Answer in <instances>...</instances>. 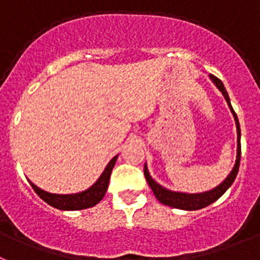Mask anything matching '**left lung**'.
<instances>
[{"mask_svg":"<svg viewBox=\"0 0 260 260\" xmlns=\"http://www.w3.org/2000/svg\"><path fill=\"white\" fill-rule=\"evenodd\" d=\"M209 78L211 79V82L214 83L217 88L219 89L222 92V95L224 96L226 102L229 104V108L230 111L233 112V116H234L235 120V125H237V160H235V165L233 168V171L230 172L228 177L224 178L222 181L221 184L218 185L217 187L214 189H211L209 191H204V193H193V194H189V193H180V191H172L167 187L161 186L160 184H157L156 181L153 178L150 177L149 172H148V168H147V164L144 165V176L147 178V182L148 185L150 186L152 191L154 193L156 198L160 201L161 204L167 205V206H171V208H176V209H181V210H198V209H202V208H206L209 206L210 204L215 202L218 198L221 197L222 194L224 191L228 190L229 187L233 185L234 182L235 177H237L238 174V169H239V162H241V126H239V121H238V117H237V113L234 112L233 110V107H231L230 103V98H229V93L224 88L223 83L221 80L218 79L217 76L211 75L209 74Z\"/></svg>","mask_w":260,"mask_h":260,"instance_id":"1","label":"left lung"}]
</instances>
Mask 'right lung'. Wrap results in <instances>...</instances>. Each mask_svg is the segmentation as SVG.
Segmentation results:
<instances>
[{"label":"right lung","instance_id":"obj_1","mask_svg":"<svg viewBox=\"0 0 260 260\" xmlns=\"http://www.w3.org/2000/svg\"><path fill=\"white\" fill-rule=\"evenodd\" d=\"M116 160L117 156H115L108 162V165L106 167L102 176L98 178L96 182L91 187H88L87 190L80 191V193L52 194L39 189L37 185L32 184L31 181H29V182L39 197L42 198L46 204L52 206V208L59 209V210H82V209L92 208V206H95V205L99 204L100 201L103 200L104 194H106L107 189H108V184H110L111 172H112L113 167H115Z\"/></svg>","mask_w":260,"mask_h":260}]
</instances>
